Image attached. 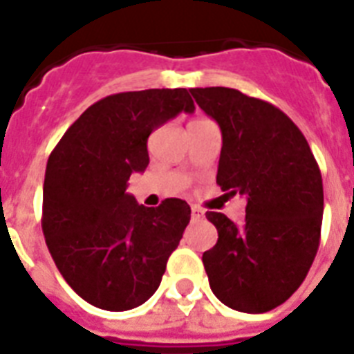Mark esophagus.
<instances>
[{"label": "esophagus", "mask_w": 354, "mask_h": 354, "mask_svg": "<svg viewBox=\"0 0 354 354\" xmlns=\"http://www.w3.org/2000/svg\"><path fill=\"white\" fill-rule=\"evenodd\" d=\"M191 216H193V221H200V218L204 216V211L200 209V207H196V205H193V207H191Z\"/></svg>", "instance_id": "esophagus-1"}]
</instances>
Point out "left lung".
<instances>
[{
  "label": "left lung",
  "mask_w": 354,
  "mask_h": 354,
  "mask_svg": "<svg viewBox=\"0 0 354 354\" xmlns=\"http://www.w3.org/2000/svg\"><path fill=\"white\" fill-rule=\"evenodd\" d=\"M222 132L216 183L246 196L236 226L207 211L218 241L202 261L213 294L230 308L261 314L299 288L319 246L322 172L301 130L279 108L233 88H193Z\"/></svg>",
  "instance_id": "8db88e82"
}]
</instances>
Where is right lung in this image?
<instances>
[{
	"label": "right lung",
	"mask_w": 354,
	"mask_h": 354,
	"mask_svg": "<svg viewBox=\"0 0 354 354\" xmlns=\"http://www.w3.org/2000/svg\"><path fill=\"white\" fill-rule=\"evenodd\" d=\"M180 112H194L185 88L124 91L91 104L49 156L41 230L68 285L93 307L143 305L191 221L185 200L145 207L127 193L149 165L147 139Z\"/></svg>",
	"instance_id": "obj_1"
}]
</instances>
